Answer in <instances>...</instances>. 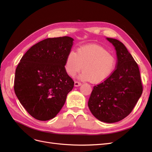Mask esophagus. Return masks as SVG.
I'll return each instance as SVG.
<instances>
[{
  "label": "esophagus",
  "instance_id": "obj_1",
  "mask_svg": "<svg viewBox=\"0 0 152 152\" xmlns=\"http://www.w3.org/2000/svg\"><path fill=\"white\" fill-rule=\"evenodd\" d=\"M81 84H82L81 82H79V81H75V84H74V85H75V87L79 86H80Z\"/></svg>",
  "mask_w": 152,
  "mask_h": 152
}]
</instances>
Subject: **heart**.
I'll return each mask as SVG.
<instances>
[{"label": "heart", "instance_id": "1", "mask_svg": "<svg viewBox=\"0 0 152 152\" xmlns=\"http://www.w3.org/2000/svg\"><path fill=\"white\" fill-rule=\"evenodd\" d=\"M116 66V59L102 46L90 45L72 50L66 59L65 70L73 77L82 68V79L92 83H99L112 74Z\"/></svg>", "mask_w": 152, "mask_h": 152}]
</instances>
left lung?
Instances as JSON below:
<instances>
[{"mask_svg":"<svg viewBox=\"0 0 152 152\" xmlns=\"http://www.w3.org/2000/svg\"><path fill=\"white\" fill-rule=\"evenodd\" d=\"M115 48V70L108 79L94 86L89 99L92 114L104 122L120 121L131 113L142 93L139 67L121 42L107 38Z\"/></svg>","mask_w":152,"mask_h":152,"instance_id":"1","label":"left lung"}]
</instances>
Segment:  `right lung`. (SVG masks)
<instances>
[{
	"label": "right lung",
	"mask_w": 152,
	"mask_h": 152,
	"mask_svg": "<svg viewBox=\"0 0 152 152\" xmlns=\"http://www.w3.org/2000/svg\"><path fill=\"white\" fill-rule=\"evenodd\" d=\"M73 41L67 36L40 41L27 50L16 67L15 94L37 120L45 121L56 117L74 86L65 66Z\"/></svg>",
	"instance_id": "right-lung-1"
}]
</instances>
